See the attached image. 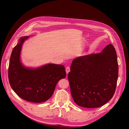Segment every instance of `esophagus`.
Instances as JSON below:
<instances>
[{"mask_svg":"<svg viewBox=\"0 0 129 129\" xmlns=\"http://www.w3.org/2000/svg\"><path fill=\"white\" fill-rule=\"evenodd\" d=\"M70 72V67H67L66 68V74H68V73Z\"/></svg>","mask_w":129,"mask_h":129,"instance_id":"esophagus-1","label":"esophagus"}]
</instances>
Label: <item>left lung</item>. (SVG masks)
Masks as SVG:
<instances>
[{
	"label": "left lung",
	"instance_id": "obj_1",
	"mask_svg": "<svg viewBox=\"0 0 129 129\" xmlns=\"http://www.w3.org/2000/svg\"><path fill=\"white\" fill-rule=\"evenodd\" d=\"M118 77L117 55L111 44L100 53L75 58L68 74L74 101L87 108L104 105L113 96Z\"/></svg>",
	"mask_w": 129,
	"mask_h": 129
}]
</instances>
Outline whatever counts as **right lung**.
I'll return each instance as SVG.
<instances>
[{
    "label": "right lung",
    "mask_w": 129,
    "mask_h": 129,
    "mask_svg": "<svg viewBox=\"0 0 129 129\" xmlns=\"http://www.w3.org/2000/svg\"><path fill=\"white\" fill-rule=\"evenodd\" d=\"M30 36L20 38L11 54L8 69L10 85L20 98L32 103L49 99L58 81L66 77L63 65L46 64L38 67H26L21 59L23 43Z\"/></svg>",
    "instance_id": "obj_1"
}]
</instances>
